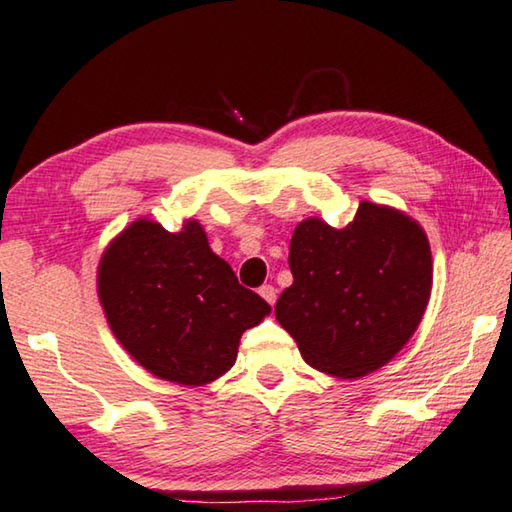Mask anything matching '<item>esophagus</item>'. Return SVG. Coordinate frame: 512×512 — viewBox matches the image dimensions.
<instances>
[{
	"instance_id": "34e87169",
	"label": "esophagus",
	"mask_w": 512,
	"mask_h": 512,
	"mask_svg": "<svg viewBox=\"0 0 512 512\" xmlns=\"http://www.w3.org/2000/svg\"><path fill=\"white\" fill-rule=\"evenodd\" d=\"M259 295H262L264 300L273 306L277 300V288L273 284H264V286H259Z\"/></svg>"
}]
</instances>
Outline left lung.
Instances as JSON below:
<instances>
[{
	"instance_id": "left-lung-1",
	"label": "left lung",
	"mask_w": 512,
	"mask_h": 512,
	"mask_svg": "<svg viewBox=\"0 0 512 512\" xmlns=\"http://www.w3.org/2000/svg\"><path fill=\"white\" fill-rule=\"evenodd\" d=\"M293 284L275 304L311 367L360 378L412 338L432 291L423 228L394 208L362 201L342 230L306 219L288 248Z\"/></svg>"
}]
</instances>
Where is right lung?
Wrapping results in <instances>:
<instances>
[{"mask_svg": "<svg viewBox=\"0 0 512 512\" xmlns=\"http://www.w3.org/2000/svg\"><path fill=\"white\" fill-rule=\"evenodd\" d=\"M107 322L129 356L154 376L206 385L235 365L239 338L271 313L210 250L199 221L181 232L138 219L98 266Z\"/></svg>", "mask_w": 512, "mask_h": 512, "instance_id": "right-lung-1", "label": "right lung"}]
</instances>
